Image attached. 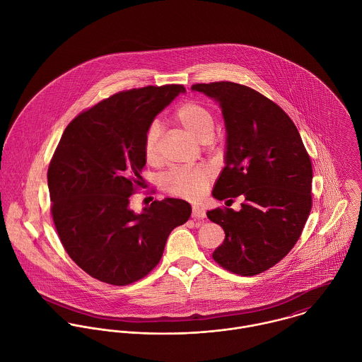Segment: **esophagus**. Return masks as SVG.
<instances>
[{
  "instance_id": "obj_1",
  "label": "esophagus",
  "mask_w": 362,
  "mask_h": 362,
  "mask_svg": "<svg viewBox=\"0 0 362 362\" xmlns=\"http://www.w3.org/2000/svg\"><path fill=\"white\" fill-rule=\"evenodd\" d=\"M192 217L196 218V219H200V218L206 217V211H204V209H203V207H199V206H193Z\"/></svg>"
}]
</instances>
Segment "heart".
Returning a JSON list of instances; mask_svg holds the SVG:
<instances>
[{
    "label": "heart",
    "instance_id": "heart-1",
    "mask_svg": "<svg viewBox=\"0 0 362 362\" xmlns=\"http://www.w3.org/2000/svg\"><path fill=\"white\" fill-rule=\"evenodd\" d=\"M173 119L202 143H209L214 136V116L210 109L199 100H187L182 103L175 110ZM159 139L160 124L155 120L148 126L143 143L145 160L148 163L155 165L160 160ZM209 180L210 175L203 169H173L163 175L162 187L176 197L194 200L206 192Z\"/></svg>",
    "mask_w": 362,
    "mask_h": 362
}]
</instances>
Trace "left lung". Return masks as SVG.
I'll return each mask as SVG.
<instances>
[{
    "label": "left lung",
    "instance_id": "8db88e82",
    "mask_svg": "<svg viewBox=\"0 0 362 362\" xmlns=\"http://www.w3.org/2000/svg\"><path fill=\"white\" fill-rule=\"evenodd\" d=\"M192 89L217 99L226 127V165L213 196L245 197L240 211L207 213L225 232L213 259L233 274H260L288 255L309 217L310 156L288 115L260 92L229 81Z\"/></svg>",
    "mask_w": 362,
    "mask_h": 362
}]
</instances>
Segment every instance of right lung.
Listing matches in <instances>:
<instances>
[{"mask_svg": "<svg viewBox=\"0 0 362 362\" xmlns=\"http://www.w3.org/2000/svg\"><path fill=\"white\" fill-rule=\"evenodd\" d=\"M183 85L122 90L81 112L66 127L47 170L59 238L90 277L129 286L159 263L169 233L192 214L187 202H152L143 214L130 197L144 185L148 126Z\"/></svg>", "mask_w": 362, "mask_h": 362, "instance_id": "obj_1", "label": "right lung"}]
</instances>
